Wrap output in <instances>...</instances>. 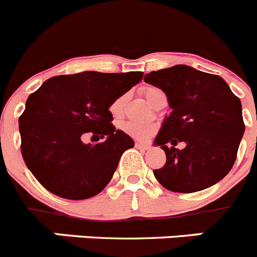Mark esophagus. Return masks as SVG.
I'll return each instance as SVG.
<instances>
[{
    "instance_id": "34e87169",
    "label": "esophagus",
    "mask_w": 257,
    "mask_h": 257,
    "mask_svg": "<svg viewBox=\"0 0 257 257\" xmlns=\"http://www.w3.org/2000/svg\"><path fill=\"white\" fill-rule=\"evenodd\" d=\"M136 147L137 148H140V150H143V151H146V150H150V146L148 145H146V143H142V142H137L136 143Z\"/></svg>"
}]
</instances>
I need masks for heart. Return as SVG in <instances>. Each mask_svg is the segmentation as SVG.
<instances>
[{"mask_svg":"<svg viewBox=\"0 0 257 257\" xmlns=\"http://www.w3.org/2000/svg\"><path fill=\"white\" fill-rule=\"evenodd\" d=\"M143 93H145L146 99L150 102L151 105L153 104L156 99H157L160 95H164L160 88L157 87H146L143 90ZM126 101V95H121L119 97L114 100V101L110 104V112H111L112 116H120L123 114L124 106H125ZM121 129L125 132L126 134H129L131 137L136 138V140H148L150 137L153 136L155 133V128L150 124L146 123H137V121H126V123L121 124Z\"/></svg>","mask_w":257,"mask_h":257,"instance_id":"obj_1","label":"heart"}]
</instances>
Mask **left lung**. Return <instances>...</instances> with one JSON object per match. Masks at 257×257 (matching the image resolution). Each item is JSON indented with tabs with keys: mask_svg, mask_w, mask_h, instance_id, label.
<instances>
[{
	"mask_svg": "<svg viewBox=\"0 0 257 257\" xmlns=\"http://www.w3.org/2000/svg\"><path fill=\"white\" fill-rule=\"evenodd\" d=\"M145 82L161 88L172 109L155 140L166 153L165 166L153 171L158 183L175 193H195L220 181L244 133L241 101L226 81L177 64L147 73ZM179 142L186 148L175 149Z\"/></svg>",
	"mask_w": 257,
	"mask_h": 257,
	"instance_id": "obj_1",
	"label": "left lung"
}]
</instances>
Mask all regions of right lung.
I'll return each instance as SVG.
<instances>
[{"label": "right lung", "mask_w": 257, "mask_h": 257, "mask_svg": "<svg viewBox=\"0 0 257 257\" xmlns=\"http://www.w3.org/2000/svg\"><path fill=\"white\" fill-rule=\"evenodd\" d=\"M142 78L143 72L62 74L29 96L19 117L21 155L48 191L83 200L110 183L124 151L134 147L128 134L115 131L110 104ZM87 133L104 141L86 145Z\"/></svg>", "instance_id": "add662e5"}]
</instances>
